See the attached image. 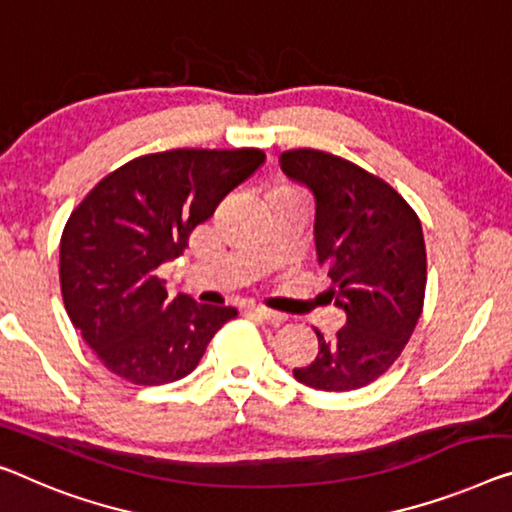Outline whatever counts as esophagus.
I'll use <instances>...</instances> for the list:
<instances>
[{"mask_svg":"<svg viewBox=\"0 0 512 512\" xmlns=\"http://www.w3.org/2000/svg\"><path fill=\"white\" fill-rule=\"evenodd\" d=\"M253 312L255 315L262 319V322H266V324H271V326H280L282 322H285V315H282V312H276V310H269V308H264V305H253Z\"/></svg>","mask_w":512,"mask_h":512,"instance_id":"34e87169","label":"esophagus"}]
</instances>
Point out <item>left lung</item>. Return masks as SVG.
Returning a JSON list of instances; mask_svg holds the SVG:
<instances>
[{"label":"left lung","mask_w":512,"mask_h":512,"mask_svg":"<svg viewBox=\"0 0 512 512\" xmlns=\"http://www.w3.org/2000/svg\"><path fill=\"white\" fill-rule=\"evenodd\" d=\"M280 170L315 200L317 262L347 315L333 340L317 331L319 354L294 377L317 391H354L391 368L421 317V220L388 183L326 151H285Z\"/></svg>","instance_id":"8db88e82"}]
</instances>
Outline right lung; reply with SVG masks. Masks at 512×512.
Here are the masks:
<instances>
[{
	"instance_id": "right-lung-1",
	"label": "right lung",
	"mask_w": 512,
	"mask_h": 512,
	"mask_svg": "<svg viewBox=\"0 0 512 512\" xmlns=\"http://www.w3.org/2000/svg\"><path fill=\"white\" fill-rule=\"evenodd\" d=\"M264 151L174 149L108 174L61 234L59 280L68 317L114 375L142 386L183 379L232 305L170 296L158 266L188 248L190 232L264 165Z\"/></svg>"
}]
</instances>
